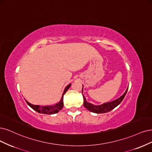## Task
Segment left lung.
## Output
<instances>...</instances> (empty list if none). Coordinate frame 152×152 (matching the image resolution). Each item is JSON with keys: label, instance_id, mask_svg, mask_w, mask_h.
Wrapping results in <instances>:
<instances>
[{"label": "left lung", "instance_id": "8db88e82", "mask_svg": "<svg viewBox=\"0 0 152 152\" xmlns=\"http://www.w3.org/2000/svg\"><path fill=\"white\" fill-rule=\"evenodd\" d=\"M128 89L126 90V91H125L124 94L121 96H120L119 99H117L115 100H114L112 102L105 103V104L100 105H94L90 104V103L87 102L85 96L83 95V99H84L83 105H84V107L87 110H90V112H94V113H96V114L106 113V112H110L112 109H114L117 105H119L121 104V102L123 100L124 98L125 97V95H126V93H127V91H128ZM82 91H83V88H82Z\"/></svg>", "mask_w": 152, "mask_h": 152}]
</instances>
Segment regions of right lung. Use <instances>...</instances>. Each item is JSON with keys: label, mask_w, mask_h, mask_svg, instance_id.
<instances>
[{"label": "right lung", "mask_w": 152, "mask_h": 152, "mask_svg": "<svg viewBox=\"0 0 152 152\" xmlns=\"http://www.w3.org/2000/svg\"><path fill=\"white\" fill-rule=\"evenodd\" d=\"M71 84H69V85H67L66 88L64 90V91L62 96L61 98V101L58 103V104H56L55 105L53 106H40V105H33L31 104L30 103H29L28 102L26 101L28 105L30 106L31 108H32L33 110H35L37 111L38 113H41V114H48V115H50V114H54L57 113L58 112H59L62 108H63V96L66 94V92L67 91V90L69 88V87L71 86Z\"/></svg>", "instance_id": "add662e5"}]
</instances>
